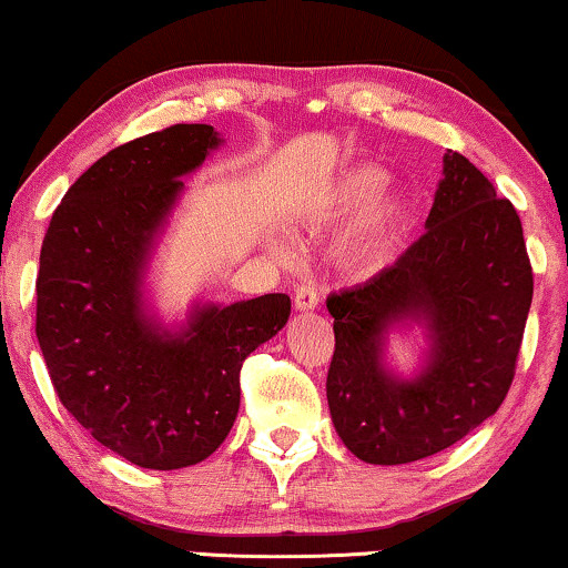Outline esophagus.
I'll list each match as a JSON object with an SVG mask.
<instances>
[{
    "instance_id": "obj_1",
    "label": "esophagus",
    "mask_w": 568,
    "mask_h": 568,
    "mask_svg": "<svg viewBox=\"0 0 568 568\" xmlns=\"http://www.w3.org/2000/svg\"><path fill=\"white\" fill-rule=\"evenodd\" d=\"M295 307L297 311H313V307H318V292L311 282L295 286Z\"/></svg>"
}]
</instances>
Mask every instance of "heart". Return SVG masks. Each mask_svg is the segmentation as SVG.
I'll use <instances>...</instances> for the list:
<instances>
[{
    "label": "heart",
    "mask_w": 568,
    "mask_h": 568,
    "mask_svg": "<svg viewBox=\"0 0 568 568\" xmlns=\"http://www.w3.org/2000/svg\"><path fill=\"white\" fill-rule=\"evenodd\" d=\"M387 176L379 168H358L349 176L339 181L334 194L324 207V219H345L355 210L366 205L376 192L384 186ZM403 223V202L397 197H376L363 210L361 219L353 223L345 240L339 244V263L349 271H374L376 265L387 261L392 244L397 240V231Z\"/></svg>",
    "instance_id": "obj_1"
}]
</instances>
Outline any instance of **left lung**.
I'll use <instances>...</instances> for the list:
<instances>
[{
  "instance_id": "1",
  "label": "left lung",
  "mask_w": 568,
  "mask_h": 568,
  "mask_svg": "<svg viewBox=\"0 0 568 568\" xmlns=\"http://www.w3.org/2000/svg\"><path fill=\"white\" fill-rule=\"evenodd\" d=\"M426 231L374 278L326 300L334 429L366 464L422 460L464 439L506 400L527 326L531 263L521 219L458 152L443 158ZM416 320L430 355L416 381L383 366L392 325Z\"/></svg>"
}]
</instances>
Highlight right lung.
Listing matches in <instances>:
<instances>
[{"label": "right lung", "instance_id": "obj_1", "mask_svg": "<svg viewBox=\"0 0 568 568\" xmlns=\"http://www.w3.org/2000/svg\"><path fill=\"white\" fill-rule=\"evenodd\" d=\"M221 144L176 123L97 160L52 213L39 257L37 337L49 379L97 443L142 468L194 466L240 410V371L278 334L290 297L194 307L181 332L144 313L142 273L192 173Z\"/></svg>", "mask_w": 568, "mask_h": 568}]
</instances>
